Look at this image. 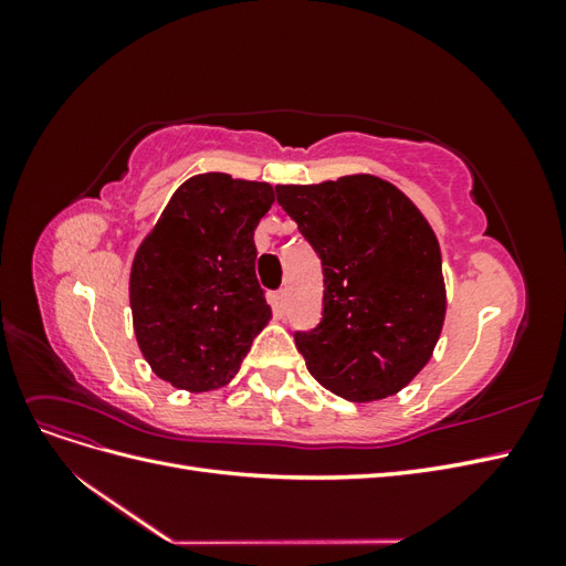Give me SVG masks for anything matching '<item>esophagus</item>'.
<instances>
[{
    "label": "esophagus",
    "instance_id": "esophagus-1",
    "mask_svg": "<svg viewBox=\"0 0 566 566\" xmlns=\"http://www.w3.org/2000/svg\"><path fill=\"white\" fill-rule=\"evenodd\" d=\"M273 306H276L279 314L285 312V306H287V290H279V293L273 295Z\"/></svg>",
    "mask_w": 566,
    "mask_h": 566
}]
</instances>
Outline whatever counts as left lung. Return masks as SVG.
<instances>
[{"label":"left lung","mask_w":566,"mask_h":566,"mask_svg":"<svg viewBox=\"0 0 566 566\" xmlns=\"http://www.w3.org/2000/svg\"><path fill=\"white\" fill-rule=\"evenodd\" d=\"M276 198L323 264V318L295 333L306 368L356 403L401 391L432 358L447 316L432 227L373 175L281 184Z\"/></svg>","instance_id":"8db88e82"}]
</instances>
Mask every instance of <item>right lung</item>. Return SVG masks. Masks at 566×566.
Wrapping results in <instances>:
<instances>
[{
  "mask_svg": "<svg viewBox=\"0 0 566 566\" xmlns=\"http://www.w3.org/2000/svg\"><path fill=\"white\" fill-rule=\"evenodd\" d=\"M273 186L196 175L169 198L132 262L139 349L160 380L210 391L233 380L271 306L254 273V229Z\"/></svg>",
  "mask_w": 566,
  "mask_h": 566,
  "instance_id": "obj_1",
  "label": "right lung"
}]
</instances>
